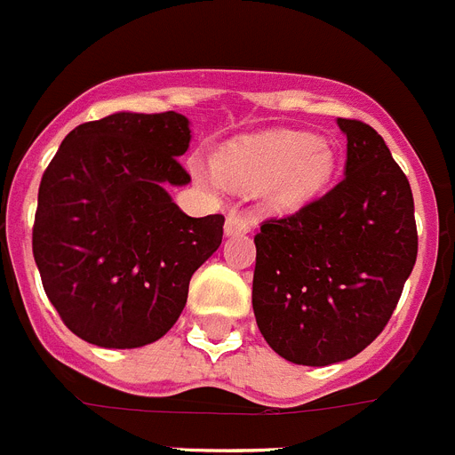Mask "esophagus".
Returning <instances> with one entry per match:
<instances>
[{
  "label": "esophagus",
  "mask_w": 455,
  "mask_h": 455,
  "mask_svg": "<svg viewBox=\"0 0 455 455\" xmlns=\"http://www.w3.org/2000/svg\"><path fill=\"white\" fill-rule=\"evenodd\" d=\"M251 220L243 219V216H239V213H230L228 216V220H225V235L228 236H235V235H246V232H251Z\"/></svg>",
  "instance_id": "obj_1"
}]
</instances>
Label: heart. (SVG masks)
Segmentation results:
<instances>
[{
    "label": "heart",
    "instance_id": "1",
    "mask_svg": "<svg viewBox=\"0 0 455 455\" xmlns=\"http://www.w3.org/2000/svg\"><path fill=\"white\" fill-rule=\"evenodd\" d=\"M216 170L243 190H259L275 212H297L327 188L336 170V154L324 140L299 131H267L225 145L216 154ZM190 174L213 186L219 177L190 161Z\"/></svg>",
    "mask_w": 455,
    "mask_h": 455
}]
</instances>
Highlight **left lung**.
<instances>
[{"label":"left lung","mask_w":455,"mask_h":455,"mask_svg":"<svg viewBox=\"0 0 455 455\" xmlns=\"http://www.w3.org/2000/svg\"><path fill=\"white\" fill-rule=\"evenodd\" d=\"M345 177L327 196L255 235L253 310L283 359L329 366L378 339L417 262L410 181L382 135L339 119Z\"/></svg>","instance_id":"obj_1"}]
</instances>
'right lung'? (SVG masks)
Instances as JSON below:
<instances>
[{"label":"right lung","instance_id":"obj_1","mask_svg":"<svg viewBox=\"0 0 455 455\" xmlns=\"http://www.w3.org/2000/svg\"><path fill=\"white\" fill-rule=\"evenodd\" d=\"M180 112H115L73 128L43 172L34 259L64 324L99 347L133 349L172 329L190 275L220 246V213L190 219Z\"/></svg>","mask_w":455,"mask_h":455}]
</instances>
